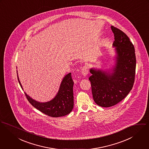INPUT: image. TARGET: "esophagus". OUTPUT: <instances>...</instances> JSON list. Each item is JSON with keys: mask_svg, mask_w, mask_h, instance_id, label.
<instances>
[{"mask_svg": "<svg viewBox=\"0 0 149 149\" xmlns=\"http://www.w3.org/2000/svg\"><path fill=\"white\" fill-rule=\"evenodd\" d=\"M81 73L84 77H86L88 73V70L86 67H83L81 70Z\"/></svg>", "mask_w": 149, "mask_h": 149, "instance_id": "esophagus-1", "label": "esophagus"}]
</instances>
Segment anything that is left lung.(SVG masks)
I'll list each match as a JSON object with an SVG mask.
<instances>
[{"mask_svg": "<svg viewBox=\"0 0 149 149\" xmlns=\"http://www.w3.org/2000/svg\"><path fill=\"white\" fill-rule=\"evenodd\" d=\"M115 40L116 63L111 71L91 68L93 97L99 106H113L124 99L132 90L135 80L136 58L134 45L120 30L111 26Z\"/></svg>", "mask_w": 149, "mask_h": 149, "instance_id": "left-lung-1", "label": "left lung"}]
</instances>
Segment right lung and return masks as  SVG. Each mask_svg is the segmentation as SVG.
I'll list each match as a JSON object with an SVG mask.
<instances>
[{
  "mask_svg": "<svg viewBox=\"0 0 149 149\" xmlns=\"http://www.w3.org/2000/svg\"><path fill=\"white\" fill-rule=\"evenodd\" d=\"M17 79L23 89L18 75ZM73 85L71 73L70 72L63 78L57 94L50 101L39 102L32 99L26 93L24 94L29 102L33 107L45 114L55 118L63 116L70 114L74 107Z\"/></svg>",
  "mask_w": 149,
  "mask_h": 149,
  "instance_id": "1",
  "label": "right lung"
}]
</instances>
